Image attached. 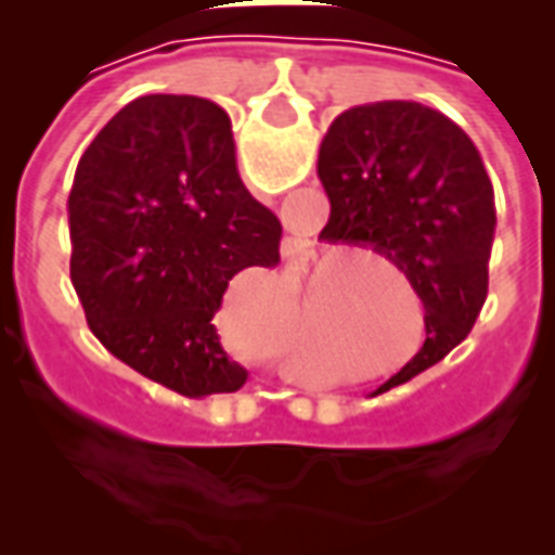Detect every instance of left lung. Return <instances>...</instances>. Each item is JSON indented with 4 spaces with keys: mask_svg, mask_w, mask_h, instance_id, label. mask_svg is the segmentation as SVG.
Instances as JSON below:
<instances>
[{
    "mask_svg": "<svg viewBox=\"0 0 555 555\" xmlns=\"http://www.w3.org/2000/svg\"><path fill=\"white\" fill-rule=\"evenodd\" d=\"M318 178L330 243L374 246L425 306V345L372 396L413 380L457 348L488 297L493 186L476 145L416 101L350 106L326 130Z\"/></svg>",
    "mask_w": 555,
    "mask_h": 555,
    "instance_id": "obj_1",
    "label": "left lung"
}]
</instances>
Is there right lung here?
Here are the masks:
<instances>
[{
	"label": "right lung",
	"instance_id": "obj_1",
	"mask_svg": "<svg viewBox=\"0 0 555 555\" xmlns=\"http://www.w3.org/2000/svg\"><path fill=\"white\" fill-rule=\"evenodd\" d=\"M67 214L70 279L103 348L186 398L237 392L246 369L210 321L241 270L276 264L282 222L243 186L225 109L127 103L79 159Z\"/></svg>",
	"mask_w": 555,
	"mask_h": 555
}]
</instances>
